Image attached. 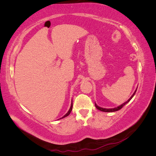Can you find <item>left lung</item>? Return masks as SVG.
<instances>
[{"instance_id":"8db88e82","label":"left lung","mask_w":156,"mask_h":156,"mask_svg":"<svg viewBox=\"0 0 156 156\" xmlns=\"http://www.w3.org/2000/svg\"><path fill=\"white\" fill-rule=\"evenodd\" d=\"M136 89H137V88H136ZM136 91V90L135 91V92L133 93V95H132V96H131V98H130L129 99V100H127L126 102L124 103L123 104H122L121 105H120V106H119V107H117L112 108H102V107H100L98 106V105L96 104V103H95V106H96V107L98 108V110H100V111H103V112H115V111H119V110L121 109V108H122V107H123L126 104V103H128V102L131 100L132 98H133V97L134 96V95H135V94Z\"/></svg>"}]
</instances>
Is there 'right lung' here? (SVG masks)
Here are the masks:
<instances>
[{
  "mask_svg": "<svg viewBox=\"0 0 156 156\" xmlns=\"http://www.w3.org/2000/svg\"><path fill=\"white\" fill-rule=\"evenodd\" d=\"M72 107H73V103L72 102V105H71V107H70V108L69 109V111H68V112L66 113V114L63 117H62V118H60V119H64V118H65V117H66V116H68L69 114H70V112H71V111H72Z\"/></svg>",
  "mask_w": 156,
  "mask_h": 156,
  "instance_id": "right-lung-1",
  "label": "right lung"
}]
</instances>
